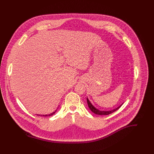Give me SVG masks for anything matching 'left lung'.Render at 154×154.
I'll list each match as a JSON object with an SVG mask.
<instances>
[{"mask_svg": "<svg viewBox=\"0 0 154 154\" xmlns=\"http://www.w3.org/2000/svg\"><path fill=\"white\" fill-rule=\"evenodd\" d=\"M86 100H87V103H88V105L90 109L91 110L92 112H93L94 113L96 114V115H109L111 114L113 112H115V111L118 110V109L122 106V105L123 103H122L120 106H119L118 107L116 108L115 109H111V110H109V111H102V110H99V109H98L97 108H96L95 106H94L93 105V104L90 102V101L89 100V99H86Z\"/></svg>", "mask_w": 154, "mask_h": 154, "instance_id": "1", "label": "left lung"}]
</instances>
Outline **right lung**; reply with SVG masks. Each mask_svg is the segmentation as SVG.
I'll list each match as a JSON object with an SVG mask.
<instances>
[{"mask_svg": "<svg viewBox=\"0 0 154 154\" xmlns=\"http://www.w3.org/2000/svg\"><path fill=\"white\" fill-rule=\"evenodd\" d=\"M56 112V110L55 111V112H54L53 113H51V114H49V115H38V116H52V115H53L54 114H55V113Z\"/></svg>", "mask_w": 154, "mask_h": 154, "instance_id": "right-lung-1", "label": "right lung"}]
</instances>
